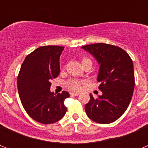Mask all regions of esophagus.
<instances>
[{
    "mask_svg": "<svg viewBox=\"0 0 148 148\" xmlns=\"http://www.w3.org/2000/svg\"><path fill=\"white\" fill-rule=\"evenodd\" d=\"M70 95H74V96H77V95H79L78 92H70Z\"/></svg>",
    "mask_w": 148,
    "mask_h": 148,
    "instance_id": "obj_1",
    "label": "esophagus"
}]
</instances>
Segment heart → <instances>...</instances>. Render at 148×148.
Wrapping results in <instances>:
<instances>
[{"instance_id":"heart-1","label":"heart","mask_w":148,"mask_h":148,"mask_svg":"<svg viewBox=\"0 0 148 148\" xmlns=\"http://www.w3.org/2000/svg\"><path fill=\"white\" fill-rule=\"evenodd\" d=\"M87 64H92V61L90 58H82V66ZM84 82L82 81L77 80V79H70L68 82H66V86L68 89L73 90V91H78L80 90L81 87H82V84Z\"/></svg>"}]
</instances>
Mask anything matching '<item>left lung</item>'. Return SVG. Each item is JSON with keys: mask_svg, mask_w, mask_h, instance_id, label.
I'll return each mask as SVG.
<instances>
[{"mask_svg": "<svg viewBox=\"0 0 148 148\" xmlns=\"http://www.w3.org/2000/svg\"><path fill=\"white\" fill-rule=\"evenodd\" d=\"M95 57L100 64L97 80L102 95L90 100L85 112L92 121L110 124L116 121L130 104L135 86L133 61L121 48L98 43L82 47Z\"/></svg>", "mask_w": 148, "mask_h": 148, "instance_id": "8db88e82", "label": "left lung"}]
</instances>
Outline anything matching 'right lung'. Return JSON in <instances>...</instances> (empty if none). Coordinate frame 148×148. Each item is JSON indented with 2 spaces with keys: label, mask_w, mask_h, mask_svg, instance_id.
Segmentation results:
<instances>
[{
  "label": "right lung",
  "mask_w": 148,
  "mask_h": 148,
  "mask_svg": "<svg viewBox=\"0 0 148 148\" xmlns=\"http://www.w3.org/2000/svg\"><path fill=\"white\" fill-rule=\"evenodd\" d=\"M64 47L43 46L27 55L18 76L19 97L27 114L41 124H53L66 112L64 100L70 96L63 91H50L51 80L60 73L59 58Z\"/></svg>",
  "instance_id": "add662e5"
}]
</instances>
